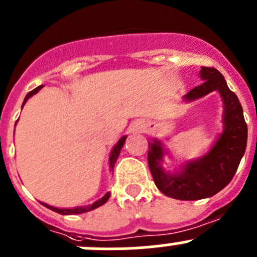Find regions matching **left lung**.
I'll list each match as a JSON object with an SVG mask.
<instances>
[{"label":"left lung","mask_w":257,"mask_h":257,"mask_svg":"<svg viewBox=\"0 0 257 257\" xmlns=\"http://www.w3.org/2000/svg\"><path fill=\"white\" fill-rule=\"evenodd\" d=\"M205 82L185 95L186 101H194L212 91H218L225 105L223 131L212 149L204 157L189 161L181 172L169 175L160 161L164 150L160 141L149 142V167L157 189L166 196L177 200H200L211 197L227 186L235 176L247 144V125L237 96L227 87L223 76L214 67L202 66L200 71Z\"/></svg>","instance_id":"obj_1"}]
</instances>
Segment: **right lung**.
<instances>
[{"mask_svg":"<svg viewBox=\"0 0 257 257\" xmlns=\"http://www.w3.org/2000/svg\"><path fill=\"white\" fill-rule=\"evenodd\" d=\"M42 87H43V86H39V87H36V88H35V90L30 91V92L26 95V97H25V101H24V103H22V106L25 105V102H26V101L29 100V98L31 97L32 95H35V93L39 92V91L41 90ZM125 141H126V136H123L122 139H121L120 141L117 142V145H116V146L113 147L112 151H111V155H110V169L111 170H112L113 166H115V162H116V160H117L118 155H120V151H121V149H122V146H123V144H125ZM110 196H111V194H110V192H107V194H106L105 196L101 197V199L98 200V201L93 202V204L90 205V206L75 207V209H57V207L50 206V205L43 204V202H41V204L43 205V206L47 207V209H50V210H52V211L57 212V214H61V215H75V214H82V212H88V211H91V210L97 209L98 206H101V205L105 204V202L107 201L108 197H110Z\"/></svg>","mask_w":257,"mask_h":257,"instance_id":"1","label":"right lung"}]
</instances>
